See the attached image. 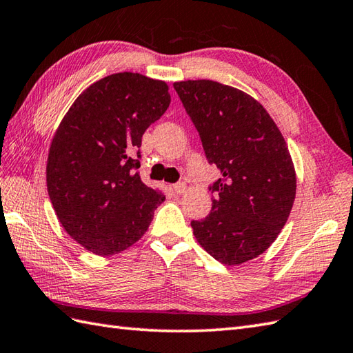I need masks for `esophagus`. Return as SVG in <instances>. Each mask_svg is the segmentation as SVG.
<instances>
[{
	"label": "esophagus",
	"instance_id": "obj_1",
	"mask_svg": "<svg viewBox=\"0 0 353 353\" xmlns=\"http://www.w3.org/2000/svg\"><path fill=\"white\" fill-rule=\"evenodd\" d=\"M173 190H174V192H176V194H183V192L186 191V183H183V182H179V183L173 185Z\"/></svg>",
	"mask_w": 353,
	"mask_h": 353
}]
</instances>
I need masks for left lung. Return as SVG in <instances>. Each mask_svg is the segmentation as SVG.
Masks as SVG:
<instances>
[{
  "label": "left lung",
  "instance_id": "1",
  "mask_svg": "<svg viewBox=\"0 0 353 353\" xmlns=\"http://www.w3.org/2000/svg\"><path fill=\"white\" fill-rule=\"evenodd\" d=\"M173 87L208 162L221 171L209 185L210 214L191 221L194 236L221 263L241 265L266 251L290 215L296 176L288 144L263 106L241 90L209 79Z\"/></svg>",
  "mask_w": 353,
  "mask_h": 353
}]
</instances>
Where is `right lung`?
<instances>
[{"mask_svg": "<svg viewBox=\"0 0 353 353\" xmlns=\"http://www.w3.org/2000/svg\"><path fill=\"white\" fill-rule=\"evenodd\" d=\"M168 85L123 72L90 85L57 129L48 194L72 239L97 256L135 243L165 200L139 179L141 139L170 105Z\"/></svg>", "mask_w": 353, "mask_h": 353, "instance_id": "1", "label": "right lung"}]
</instances>
